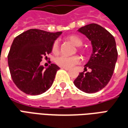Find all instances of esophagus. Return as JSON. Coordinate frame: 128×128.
<instances>
[{
    "label": "esophagus",
    "instance_id": "obj_1",
    "mask_svg": "<svg viewBox=\"0 0 128 128\" xmlns=\"http://www.w3.org/2000/svg\"><path fill=\"white\" fill-rule=\"evenodd\" d=\"M62 68H63V69H64V70H70V68H65V67H62Z\"/></svg>",
    "mask_w": 128,
    "mask_h": 128
}]
</instances>
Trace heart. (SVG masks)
I'll return each mask as SVG.
<instances>
[{
    "mask_svg": "<svg viewBox=\"0 0 128 128\" xmlns=\"http://www.w3.org/2000/svg\"><path fill=\"white\" fill-rule=\"evenodd\" d=\"M67 40L69 41L70 43H72L73 45L76 46H80L82 44V39L79 38L78 36L76 35H70L67 37ZM52 52L54 54H58L59 52V43L58 41H55L53 43L52 46ZM81 61V59L78 55H74L71 57H66V56H60L58 57L55 62L58 66L61 67H65V68H71L73 66L79 64Z\"/></svg>",
    "mask_w": 128,
    "mask_h": 128,
    "instance_id": "b5f03b06",
    "label": "heart"
}]
</instances>
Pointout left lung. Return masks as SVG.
Instances as JSON below:
<instances>
[{
  "label": "left lung",
  "mask_w": 128,
  "mask_h": 128,
  "mask_svg": "<svg viewBox=\"0 0 128 128\" xmlns=\"http://www.w3.org/2000/svg\"><path fill=\"white\" fill-rule=\"evenodd\" d=\"M78 31L91 41L93 50L84 66V70H91L80 73L73 83L85 93H96L108 84L113 75L118 58L116 42L108 30L98 24L86 25Z\"/></svg>",
  "instance_id": "obj_1"
}]
</instances>
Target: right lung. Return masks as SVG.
Instances as JSON below:
<instances>
[{"label":"right lung","instance_id":"add662e5","mask_svg":"<svg viewBox=\"0 0 128 128\" xmlns=\"http://www.w3.org/2000/svg\"><path fill=\"white\" fill-rule=\"evenodd\" d=\"M62 33L30 29L14 39L8 56V65L12 80L20 91L33 96L50 89L60 68L50 64L44 69L40 62L51 52L53 43Z\"/></svg>","mask_w":128,"mask_h":128}]
</instances>
